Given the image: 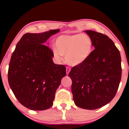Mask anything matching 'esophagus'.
<instances>
[{
	"instance_id": "obj_1",
	"label": "esophagus",
	"mask_w": 129,
	"mask_h": 129,
	"mask_svg": "<svg viewBox=\"0 0 129 129\" xmlns=\"http://www.w3.org/2000/svg\"><path fill=\"white\" fill-rule=\"evenodd\" d=\"M70 71H71V69H70V68L67 67L66 68V72H67V75H68V74L70 72Z\"/></svg>"
}]
</instances>
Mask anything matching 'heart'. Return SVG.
I'll use <instances>...</instances> for the list:
<instances>
[{"label": "heart", "instance_id": "obj_1", "mask_svg": "<svg viewBox=\"0 0 129 129\" xmlns=\"http://www.w3.org/2000/svg\"><path fill=\"white\" fill-rule=\"evenodd\" d=\"M55 44L56 47H53V52L56 59L61 61L65 54L67 62L71 66L84 64L93 50L92 41L86 34L60 35L56 39Z\"/></svg>", "mask_w": 129, "mask_h": 129}]
</instances>
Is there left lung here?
<instances>
[{
	"instance_id": "obj_1",
	"label": "left lung",
	"mask_w": 129,
	"mask_h": 129,
	"mask_svg": "<svg viewBox=\"0 0 129 129\" xmlns=\"http://www.w3.org/2000/svg\"><path fill=\"white\" fill-rule=\"evenodd\" d=\"M94 47L84 64L74 67L69 73L75 105L94 110L106 105L115 95L121 78L119 50L108 36L94 30L84 31Z\"/></svg>"
}]
</instances>
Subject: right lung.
Here are the masks:
<instances>
[{
    "mask_svg": "<svg viewBox=\"0 0 129 129\" xmlns=\"http://www.w3.org/2000/svg\"><path fill=\"white\" fill-rule=\"evenodd\" d=\"M60 30L25 34L12 53L8 83L19 102L30 110L51 108L56 91L66 76L65 67L54 64L53 52L44 45L50 37Z\"/></svg>",
    "mask_w": 129,
    "mask_h": 129,
    "instance_id": "right-lung-1",
    "label": "right lung"
}]
</instances>
